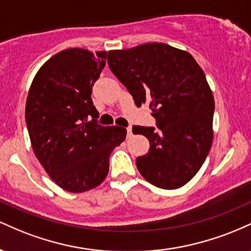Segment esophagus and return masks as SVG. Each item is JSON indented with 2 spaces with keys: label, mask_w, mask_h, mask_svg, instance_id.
Masks as SVG:
<instances>
[{
  "label": "esophagus",
  "mask_w": 251,
  "mask_h": 251,
  "mask_svg": "<svg viewBox=\"0 0 251 251\" xmlns=\"http://www.w3.org/2000/svg\"><path fill=\"white\" fill-rule=\"evenodd\" d=\"M126 129H127V138H131L132 137V127L131 126H128Z\"/></svg>",
  "instance_id": "34e87169"
}]
</instances>
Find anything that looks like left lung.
I'll return each instance as SVG.
<instances>
[{
  "instance_id": "8db88e82",
  "label": "left lung",
  "mask_w": 251,
  "mask_h": 251,
  "mask_svg": "<svg viewBox=\"0 0 251 251\" xmlns=\"http://www.w3.org/2000/svg\"><path fill=\"white\" fill-rule=\"evenodd\" d=\"M109 70L127 88L135 105L150 102L157 128L133 126L150 142L135 164L160 189H178L197 174L212 144L215 101L204 72L188 51L165 43L111 50Z\"/></svg>"
}]
</instances>
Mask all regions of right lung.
<instances>
[{"label":"right lung","mask_w":251,"mask_h":251,"mask_svg":"<svg viewBox=\"0 0 251 251\" xmlns=\"http://www.w3.org/2000/svg\"><path fill=\"white\" fill-rule=\"evenodd\" d=\"M106 54L81 48L55 54L36 73L25 102L34 153L51 179L74 194L102 183L111 152L126 138V128L98 124L91 98Z\"/></svg>","instance_id":"right-lung-1"}]
</instances>
